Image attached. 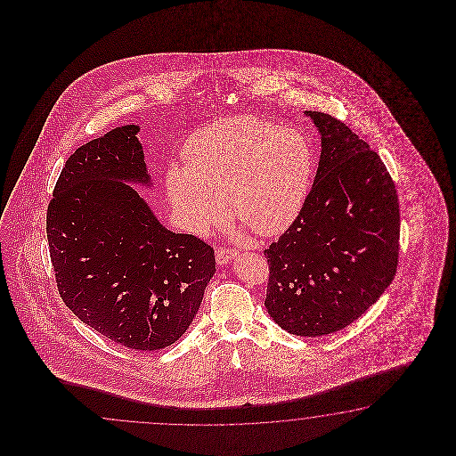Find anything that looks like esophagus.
<instances>
[{
  "mask_svg": "<svg viewBox=\"0 0 456 456\" xmlns=\"http://www.w3.org/2000/svg\"><path fill=\"white\" fill-rule=\"evenodd\" d=\"M216 262L220 264V265H226V264H230V262L236 257V254L238 252L232 251V249H224V248H220V249H216Z\"/></svg>",
  "mask_w": 456,
  "mask_h": 456,
  "instance_id": "34e87169",
  "label": "esophagus"
}]
</instances>
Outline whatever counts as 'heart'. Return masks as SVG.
Returning a JSON list of instances; mask_svg holds the SVG:
<instances>
[{"mask_svg":"<svg viewBox=\"0 0 456 456\" xmlns=\"http://www.w3.org/2000/svg\"><path fill=\"white\" fill-rule=\"evenodd\" d=\"M184 166L166 169L167 200L187 232L205 234L232 214L261 236L285 232L303 210L314 171L300 132L236 116L195 132Z\"/></svg>","mask_w":456,"mask_h":456,"instance_id":"heart-1","label":"heart"}]
</instances>
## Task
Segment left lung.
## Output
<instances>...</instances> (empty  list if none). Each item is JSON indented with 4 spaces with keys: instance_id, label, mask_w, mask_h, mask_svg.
Returning <instances> with one entry per match:
<instances>
[{
    "instance_id": "8db88e82",
    "label": "left lung",
    "mask_w": 456,
    "mask_h": 456,
    "mask_svg": "<svg viewBox=\"0 0 456 456\" xmlns=\"http://www.w3.org/2000/svg\"><path fill=\"white\" fill-rule=\"evenodd\" d=\"M320 166L298 218L264 251L265 308L281 330L318 338L359 320L395 279L396 187L373 150L330 114L306 110Z\"/></svg>"
}]
</instances>
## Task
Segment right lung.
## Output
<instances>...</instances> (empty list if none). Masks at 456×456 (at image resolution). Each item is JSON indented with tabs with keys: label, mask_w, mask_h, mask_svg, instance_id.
<instances>
[{
	"label": "right lung",
	"mask_w": 456,
	"mask_h": 456,
	"mask_svg": "<svg viewBox=\"0 0 456 456\" xmlns=\"http://www.w3.org/2000/svg\"><path fill=\"white\" fill-rule=\"evenodd\" d=\"M138 132L116 126L69 156L47 210V238L73 314L124 347L159 350L194 321L215 254L165 228L130 185H153Z\"/></svg>",
	"instance_id": "obj_1"
}]
</instances>
